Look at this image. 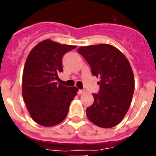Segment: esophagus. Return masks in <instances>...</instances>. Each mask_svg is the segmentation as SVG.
Masks as SVG:
<instances>
[{
  "label": "esophagus",
  "instance_id": "1",
  "mask_svg": "<svg viewBox=\"0 0 156 156\" xmlns=\"http://www.w3.org/2000/svg\"><path fill=\"white\" fill-rule=\"evenodd\" d=\"M85 92L86 91L84 90H79L78 91V94H84Z\"/></svg>",
  "mask_w": 156,
  "mask_h": 156
}]
</instances>
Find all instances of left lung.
<instances>
[{
	"label": "left lung",
	"mask_w": 156,
	"mask_h": 156,
	"mask_svg": "<svg viewBox=\"0 0 156 156\" xmlns=\"http://www.w3.org/2000/svg\"><path fill=\"white\" fill-rule=\"evenodd\" d=\"M91 68L93 75L100 77V90L93 94L94 103L86 109L90 121L100 127L109 128L120 123L130 106L134 77L126 56L110 44H100L78 49Z\"/></svg>",
	"instance_id": "1"
}]
</instances>
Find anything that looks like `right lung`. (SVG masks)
Masks as SVG:
<instances>
[{"label": "right lung", "mask_w": 156, "mask_h": 156, "mask_svg": "<svg viewBox=\"0 0 156 156\" xmlns=\"http://www.w3.org/2000/svg\"><path fill=\"white\" fill-rule=\"evenodd\" d=\"M76 47L51 40L37 44L28 56L23 74V97L33 120L51 127L64 120L76 95V87L58 84V73L63 72L62 59Z\"/></svg>", "instance_id": "1"}]
</instances>
